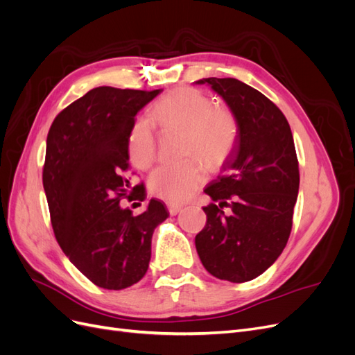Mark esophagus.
I'll use <instances>...</instances> for the list:
<instances>
[{"mask_svg":"<svg viewBox=\"0 0 355 355\" xmlns=\"http://www.w3.org/2000/svg\"><path fill=\"white\" fill-rule=\"evenodd\" d=\"M167 209L171 216H175V214L180 211V206H176V204H170V202H167Z\"/></svg>","mask_w":355,"mask_h":355,"instance_id":"obj_1","label":"esophagus"}]
</instances>
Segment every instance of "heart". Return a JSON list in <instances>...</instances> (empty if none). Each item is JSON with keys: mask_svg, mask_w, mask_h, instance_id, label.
Here are the masks:
<instances>
[{"mask_svg": "<svg viewBox=\"0 0 355 355\" xmlns=\"http://www.w3.org/2000/svg\"><path fill=\"white\" fill-rule=\"evenodd\" d=\"M149 118L161 128L184 132L182 155L196 157L207 168L222 164L239 139V120L227 106L213 105L206 93L194 87H179L157 99ZM127 151L137 168H148L157 155L155 135L144 118L130 128ZM196 158L175 164H161L148 178L153 196L170 204L189 200L204 182V171Z\"/></svg>", "mask_w": 355, "mask_h": 355, "instance_id": "1", "label": "heart"}]
</instances>
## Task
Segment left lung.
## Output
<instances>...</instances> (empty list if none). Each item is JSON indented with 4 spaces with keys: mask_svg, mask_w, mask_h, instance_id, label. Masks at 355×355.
Returning a JSON list of instances; mask_svg holds the SVG:
<instances>
[{
    "mask_svg": "<svg viewBox=\"0 0 355 355\" xmlns=\"http://www.w3.org/2000/svg\"><path fill=\"white\" fill-rule=\"evenodd\" d=\"M239 120V139L218 179L204 189L213 202L197 234L201 263L219 280L250 282L287 244L299 191V163L284 114L235 78H204ZM223 208L229 211L224 213Z\"/></svg>",
    "mask_w": 355,
    "mask_h": 355,
    "instance_id": "obj_1",
    "label": "left lung"
}]
</instances>
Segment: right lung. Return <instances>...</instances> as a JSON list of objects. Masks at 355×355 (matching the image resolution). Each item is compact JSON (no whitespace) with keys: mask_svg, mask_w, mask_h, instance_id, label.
I'll use <instances>...</instances> for the list:
<instances>
[{"mask_svg":"<svg viewBox=\"0 0 355 355\" xmlns=\"http://www.w3.org/2000/svg\"><path fill=\"white\" fill-rule=\"evenodd\" d=\"M163 90L98 87L60 111L47 135L42 185L55 237L69 261L102 288L121 290L146 274L164 204L151 200L135 216L128 194L127 139L135 116ZM135 189V188H133Z\"/></svg>","mask_w":355,"mask_h":355,"instance_id":"right-lung-1","label":"right lung"}]
</instances>
